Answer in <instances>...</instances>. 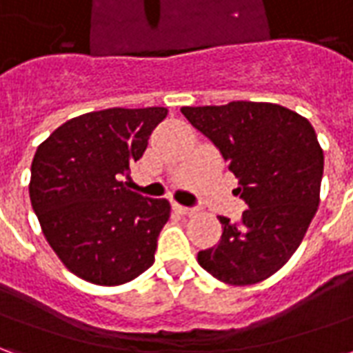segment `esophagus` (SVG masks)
<instances>
[{
  "label": "esophagus",
  "mask_w": 353,
  "mask_h": 353,
  "mask_svg": "<svg viewBox=\"0 0 353 353\" xmlns=\"http://www.w3.org/2000/svg\"><path fill=\"white\" fill-rule=\"evenodd\" d=\"M172 208L176 210L177 214H181V215H192L194 214V208H187V206H181V204H172Z\"/></svg>",
  "instance_id": "1"
}]
</instances>
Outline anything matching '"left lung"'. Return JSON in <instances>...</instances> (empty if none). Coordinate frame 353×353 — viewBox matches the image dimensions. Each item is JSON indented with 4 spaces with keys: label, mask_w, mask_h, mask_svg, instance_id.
Returning a JSON list of instances; mask_svg holds the SVG:
<instances>
[{
    "label": "left lung",
    "mask_w": 353,
    "mask_h": 353,
    "mask_svg": "<svg viewBox=\"0 0 353 353\" xmlns=\"http://www.w3.org/2000/svg\"><path fill=\"white\" fill-rule=\"evenodd\" d=\"M187 121L221 151L248 210L219 217L221 240L199 252V265L229 285H253L285 265L318 212L323 151L295 111L265 101L181 108Z\"/></svg>",
    "instance_id": "obj_1"
}]
</instances>
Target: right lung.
<instances>
[{
    "instance_id": "1",
    "label": "right lung",
    "mask_w": 353,
    "mask_h": 353,
    "mask_svg": "<svg viewBox=\"0 0 353 353\" xmlns=\"http://www.w3.org/2000/svg\"><path fill=\"white\" fill-rule=\"evenodd\" d=\"M166 108H111L73 117L37 147L30 200L64 266L96 285H121L154 263L170 217L166 199L121 181L145 153Z\"/></svg>"
}]
</instances>
